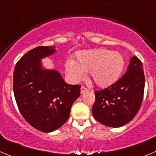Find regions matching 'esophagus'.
Masks as SVG:
<instances>
[{
  "instance_id": "obj_1",
  "label": "esophagus",
  "mask_w": 156,
  "mask_h": 156,
  "mask_svg": "<svg viewBox=\"0 0 156 156\" xmlns=\"http://www.w3.org/2000/svg\"><path fill=\"white\" fill-rule=\"evenodd\" d=\"M87 88L86 87H84V86L81 87V88H80V93L81 94L84 93V92L87 91Z\"/></svg>"
}]
</instances>
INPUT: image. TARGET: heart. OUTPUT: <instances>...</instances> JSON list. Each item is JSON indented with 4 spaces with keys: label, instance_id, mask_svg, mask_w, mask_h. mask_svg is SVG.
<instances>
[{
    "label": "heart",
    "instance_id": "b5f03b06",
    "mask_svg": "<svg viewBox=\"0 0 156 156\" xmlns=\"http://www.w3.org/2000/svg\"><path fill=\"white\" fill-rule=\"evenodd\" d=\"M66 71L73 82L78 83L90 72L92 80L100 87H107L119 79L124 67V58L119 52L104 48L79 52L75 62L66 61Z\"/></svg>",
    "mask_w": 156,
    "mask_h": 156
}]
</instances>
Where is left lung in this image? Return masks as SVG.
Masks as SVG:
<instances>
[{
	"label": "left lung",
	"mask_w": 156,
	"mask_h": 156,
	"mask_svg": "<svg viewBox=\"0 0 156 156\" xmlns=\"http://www.w3.org/2000/svg\"><path fill=\"white\" fill-rule=\"evenodd\" d=\"M144 74L141 62L130 58L126 73L113 84L94 91V119L109 127H120L134 118L142 103Z\"/></svg>",
	"instance_id": "left-lung-1"
}]
</instances>
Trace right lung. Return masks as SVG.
Listing matches in <instances>:
<instances>
[{
    "mask_svg": "<svg viewBox=\"0 0 156 156\" xmlns=\"http://www.w3.org/2000/svg\"><path fill=\"white\" fill-rule=\"evenodd\" d=\"M55 51V47L34 48L14 69L13 90L19 111L32 126L46 133L68 120L72 105L80 94V85L66 83L59 72L42 66L41 59Z\"/></svg>",
    "mask_w": 156,
    "mask_h": 156,
    "instance_id": "obj_1",
    "label": "right lung"
}]
</instances>
